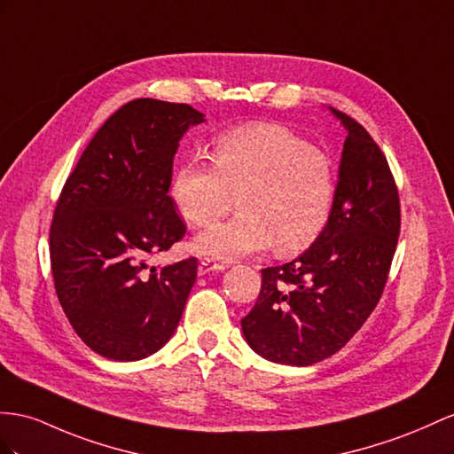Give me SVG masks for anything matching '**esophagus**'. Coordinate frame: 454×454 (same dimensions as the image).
<instances>
[{"label":"esophagus","instance_id":"esophagus-1","mask_svg":"<svg viewBox=\"0 0 454 454\" xmlns=\"http://www.w3.org/2000/svg\"><path fill=\"white\" fill-rule=\"evenodd\" d=\"M224 269H226V264H223V262H213V261H208V259H203L200 262V266H197V274L205 276L208 272H223Z\"/></svg>","mask_w":454,"mask_h":454}]
</instances>
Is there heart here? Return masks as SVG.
I'll list each match as a JSON object with an SVG mask.
<instances>
[{
	"mask_svg": "<svg viewBox=\"0 0 454 454\" xmlns=\"http://www.w3.org/2000/svg\"><path fill=\"white\" fill-rule=\"evenodd\" d=\"M213 165L184 159L170 197L193 226L211 224L238 203V215L201 231L192 249L201 257L236 261L264 251L309 247L326 226L335 180L330 159L278 124H247L220 134Z\"/></svg>",
	"mask_w": 454,
	"mask_h": 454,
	"instance_id": "obj_1",
	"label": "heart"
}]
</instances>
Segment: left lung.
Returning a JSON list of instances; mask_svg holds the SVG:
<instances>
[{"label":"left lung","instance_id":"1","mask_svg":"<svg viewBox=\"0 0 454 454\" xmlns=\"http://www.w3.org/2000/svg\"><path fill=\"white\" fill-rule=\"evenodd\" d=\"M326 226L292 262L262 272L243 338L270 363L310 366L335 355L378 305L397 247L401 208L387 159L351 116Z\"/></svg>","mask_w":454,"mask_h":454}]
</instances>
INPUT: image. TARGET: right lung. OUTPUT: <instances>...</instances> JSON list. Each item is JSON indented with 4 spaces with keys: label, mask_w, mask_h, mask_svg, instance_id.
Returning a JSON list of instances; mask_svg holds the SVG:
<instances>
[{
    "label": "right lung",
    "mask_w": 454,
    "mask_h": 454,
    "mask_svg": "<svg viewBox=\"0 0 454 454\" xmlns=\"http://www.w3.org/2000/svg\"><path fill=\"white\" fill-rule=\"evenodd\" d=\"M205 114L185 103L134 99L106 121L68 176L50 231L55 292L98 355L132 363L178 328L197 261L147 264L184 238L168 188L180 139Z\"/></svg>",
    "instance_id": "right-lung-1"
}]
</instances>
